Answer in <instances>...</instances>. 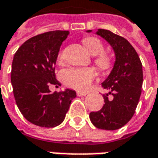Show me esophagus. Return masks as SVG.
Segmentation results:
<instances>
[{
  "mask_svg": "<svg viewBox=\"0 0 158 158\" xmlns=\"http://www.w3.org/2000/svg\"><path fill=\"white\" fill-rule=\"evenodd\" d=\"M76 95L78 97H85L87 95V92H82V91H77L76 92Z\"/></svg>",
  "mask_w": 158,
  "mask_h": 158,
  "instance_id": "esophagus-1",
  "label": "esophagus"
}]
</instances>
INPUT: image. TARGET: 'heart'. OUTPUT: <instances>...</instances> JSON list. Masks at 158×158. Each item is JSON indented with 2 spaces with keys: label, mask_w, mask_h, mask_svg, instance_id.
<instances>
[{
  "label": "heart",
  "mask_w": 158,
  "mask_h": 158,
  "mask_svg": "<svg viewBox=\"0 0 158 158\" xmlns=\"http://www.w3.org/2000/svg\"><path fill=\"white\" fill-rule=\"evenodd\" d=\"M84 46L95 58L96 65L103 71H108L112 69L113 60L112 56L105 52V46L99 39L96 37H87L82 40ZM62 53H59V59H61ZM61 77L64 82L71 88L77 90H84L89 88L91 82L96 77V72L90 68H72L62 71Z\"/></svg>",
  "instance_id": "heart-1"
}]
</instances>
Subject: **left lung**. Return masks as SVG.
Here are the masks:
<instances>
[{"mask_svg": "<svg viewBox=\"0 0 158 158\" xmlns=\"http://www.w3.org/2000/svg\"><path fill=\"white\" fill-rule=\"evenodd\" d=\"M91 32V31H87ZM110 44L115 53V62L102 87L105 105L98 112L89 113L92 124L99 129L116 130L127 124L135 114L142 93L143 65L136 51L127 40L104 29L96 32ZM108 94L113 96L108 99Z\"/></svg>", "mask_w": 158, "mask_h": 158, "instance_id": "1", "label": "left lung"}]
</instances>
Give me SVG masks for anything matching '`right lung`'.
Masks as SVG:
<instances>
[{
	"mask_svg": "<svg viewBox=\"0 0 158 158\" xmlns=\"http://www.w3.org/2000/svg\"><path fill=\"white\" fill-rule=\"evenodd\" d=\"M68 31H52L25 41L14 55L11 83L15 103L23 117L42 127H54L63 122L75 90L52 93L49 87L60 86L55 77V64Z\"/></svg>",
	"mask_w": 158,
	"mask_h": 158,
	"instance_id": "right-lung-1",
	"label": "right lung"
}]
</instances>
